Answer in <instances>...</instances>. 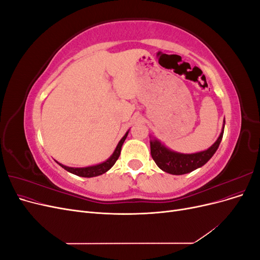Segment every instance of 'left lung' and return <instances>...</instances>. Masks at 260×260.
<instances>
[{"label": "left lung", "instance_id": "8db88e82", "mask_svg": "<svg viewBox=\"0 0 260 260\" xmlns=\"http://www.w3.org/2000/svg\"><path fill=\"white\" fill-rule=\"evenodd\" d=\"M224 129V124H223ZM222 132L216 142L212 144L208 149L204 152L195 153V154H180L172 152L167 147H165L159 141L152 140L151 141V155L154 161L156 162L161 170L168 172L171 175H184L188 174L195 169L202 167L205 165L217 151L220 142L223 137Z\"/></svg>", "mask_w": 260, "mask_h": 260}]
</instances>
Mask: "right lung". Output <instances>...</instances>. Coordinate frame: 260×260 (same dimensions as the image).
<instances>
[{"instance_id":"add662e5","label":"right lung","mask_w":260,"mask_h":260,"mask_svg":"<svg viewBox=\"0 0 260 260\" xmlns=\"http://www.w3.org/2000/svg\"><path fill=\"white\" fill-rule=\"evenodd\" d=\"M128 133L129 132L125 133L124 137L119 141V143H118L114 154L111 157H109V158L106 161L102 162V164H99V165H96V166H91V167H85V168H73V167L64 166V165H61V164H59V165L65 170L72 172V174H74L76 176H79V177L92 178V177H96V176L103 175V174H105L106 171H108L109 169H111L115 165V162L117 161V159L119 158V155H120V152H121V146H122V144L124 142L125 138H127Z\"/></svg>"}]
</instances>
